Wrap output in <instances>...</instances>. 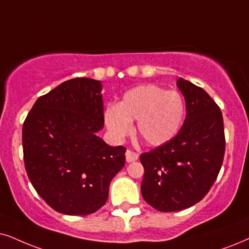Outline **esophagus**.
Instances as JSON below:
<instances>
[{
	"label": "esophagus",
	"instance_id": "34e87169",
	"mask_svg": "<svg viewBox=\"0 0 249 249\" xmlns=\"http://www.w3.org/2000/svg\"><path fill=\"white\" fill-rule=\"evenodd\" d=\"M125 156H126V162H127V163H131V162L137 161L138 157H139V155H138L137 153L132 152V150H130V149L126 150V153H125Z\"/></svg>",
	"mask_w": 249,
	"mask_h": 249
}]
</instances>
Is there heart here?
<instances>
[{
	"mask_svg": "<svg viewBox=\"0 0 249 249\" xmlns=\"http://www.w3.org/2000/svg\"><path fill=\"white\" fill-rule=\"evenodd\" d=\"M186 103L180 93L155 84L140 85L127 90L117 106L105 110V123L116 140H123L138 122L140 137L150 146H162L180 130Z\"/></svg>",
	"mask_w": 249,
	"mask_h": 249,
	"instance_id": "1",
	"label": "heart"
}]
</instances>
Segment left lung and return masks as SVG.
<instances>
[{"mask_svg": "<svg viewBox=\"0 0 249 249\" xmlns=\"http://www.w3.org/2000/svg\"><path fill=\"white\" fill-rule=\"evenodd\" d=\"M177 87L186 102V118L172 140L143 153L141 194L159 212L190 208L206 196L225 153L223 116L206 90L182 78Z\"/></svg>", "mask_w": 249, "mask_h": 249, "instance_id": "left-lung-1", "label": "left lung"}]
</instances>
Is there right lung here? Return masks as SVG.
<instances>
[{"label": "right lung", "mask_w": 249, "mask_h": 249, "mask_svg": "<svg viewBox=\"0 0 249 249\" xmlns=\"http://www.w3.org/2000/svg\"><path fill=\"white\" fill-rule=\"evenodd\" d=\"M101 81L74 78L40 96L23 125L25 169L56 212L89 215L107 202L125 164L123 146L97 137L105 126Z\"/></svg>", "instance_id": "obj_1"}]
</instances>
